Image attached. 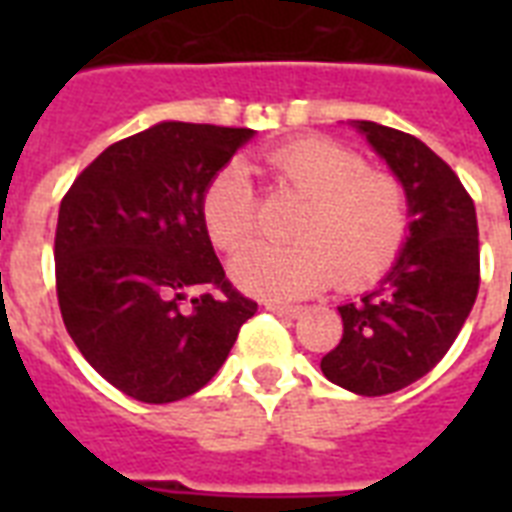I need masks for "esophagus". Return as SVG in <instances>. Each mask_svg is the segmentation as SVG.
Wrapping results in <instances>:
<instances>
[{
	"mask_svg": "<svg viewBox=\"0 0 512 512\" xmlns=\"http://www.w3.org/2000/svg\"><path fill=\"white\" fill-rule=\"evenodd\" d=\"M265 308H268L271 313H276V316H289V319H295V316L303 313L300 305H287V303H265Z\"/></svg>",
	"mask_w": 512,
	"mask_h": 512,
	"instance_id": "obj_1",
	"label": "esophagus"
}]
</instances>
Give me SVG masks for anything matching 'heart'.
Wrapping results in <instances>:
<instances>
[{"label":"heart","instance_id":"obj_1","mask_svg":"<svg viewBox=\"0 0 512 512\" xmlns=\"http://www.w3.org/2000/svg\"><path fill=\"white\" fill-rule=\"evenodd\" d=\"M260 172L305 199L292 244H255L233 260V279L252 295L289 300L380 276L409 231V199L396 175L327 138H297L260 156ZM201 220L223 252L257 231V193L239 162L215 172L201 193Z\"/></svg>","mask_w":512,"mask_h":512}]
</instances>
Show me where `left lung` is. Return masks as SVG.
<instances>
[{"mask_svg": "<svg viewBox=\"0 0 512 512\" xmlns=\"http://www.w3.org/2000/svg\"><path fill=\"white\" fill-rule=\"evenodd\" d=\"M404 183L409 236L374 292L340 305L342 340L321 358L329 382L358 396H388L446 356L481 284L476 204L454 170L422 140L358 122Z\"/></svg>", "mask_w": 512, "mask_h": 512, "instance_id": "8db88e82", "label": "left lung"}]
</instances>
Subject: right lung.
I'll return each instance as SVG.
<instances>
[{
	"instance_id": "1",
	"label": "right lung",
	"mask_w": 512,
	"mask_h": 512,
	"mask_svg": "<svg viewBox=\"0 0 512 512\" xmlns=\"http://www.w3.org/2000/svg\"><path fill=\"white\" fill-rule=\"evenodd\" d=\"M255 132L162 122L84 167L60 201L55 289L100 377L143 404L201 390L257 311L225 279L201 193Z\"/></svg>"
}]
</instances>
